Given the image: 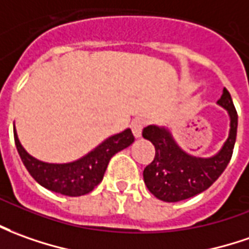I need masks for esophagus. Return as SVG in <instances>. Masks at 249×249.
I'll use <instances>...</instances> for the list:
<instances>
[{"label":"esophagus","instance_id":"1","mask_svg":"<svg viewBox=\"0 0 249 249\" xmlns=\"http://www.w3.org/2000/svg\"><path fill=\"white\" fill-rule=\"evenodd\" d=\"M145 124H146V121H145V119H141V118L133 121V123H131V130H133V133H134V135L137 138L141 137L142 130L145 127Z\"/></svg>","mask_w":249,"mask_h":249}]
</instances>
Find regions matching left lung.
Masks as SVG:
<instances>
[{"instance_id": "1", "label": "left lung", "mask_w": 249, "mask_h": 249, "mask_svg": "<svg viewBox=\"0 0 249 249\" xmlns=\"http://www.w3.org/2000/svg\"><path fill=\"white\" fill-rule=\"evenodd\" d=\"M217 103L229 112L231 131L222 149L210 159H199L183 152L167 128H143L142 137L156 149L153 161L143 169V181L157 199L179 202L195 196L212 186L228 167L237 135V111L226 88Z\"/></svg>"}]
</instances>
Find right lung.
<instances>
[{
  "label": "right lung",
  "mask_w": 249,
  "mask_h": 249,
  "mask_svg": "<svg viewBox=\"0 0 249 249\" xmlns=\"http://www.w3.org/2000/svg\"><path fill=\"white\" fill-rule=\"evenodd\" d=\"M15 143L20 159L34 179L50 191L66 196H81L90 193L103 180L111 157L134 142V135L127 128L112 135L85 157L69 164H47L34 159L25 152L13 128Z\"/></svg>",
  "instance_id": "1"
}]
</instances>
